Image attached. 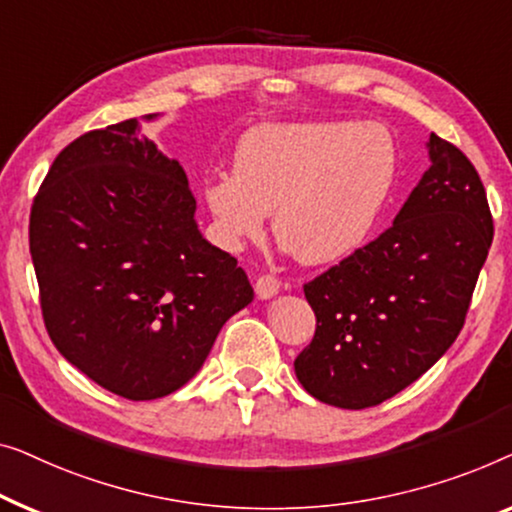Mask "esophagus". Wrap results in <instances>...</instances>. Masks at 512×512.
Here are the masks:
<instances>
[{
    "mask_svg": "<svg viewBox=\"0 0 512 512\" xmlns=\"http://www.w3.org/2000/svg\"><path fill=\"white\" fill-rule=\"evenodd\" d=\"M255 292H257L259 299L276 297V294L280 292V280L276 276H271V273H264V276L257 278Z\"/></svg>",
    "mask_w": 512,
    "mask_h": 512,
    "instance_id": "34e87169",
    "label": "esophagus"
}]
</instances>
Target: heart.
Masks as SVG:
<instances>
[{
	"label": "heart",
	"instance_id": "1",
	"mask_svg": "<svg viewBox=\"0 0 512 512\" xmlns=\"http://www.w3.org/2000/svg\"><path fill=\"white\" fill-rule=\"evenodd\" d=\"M394 174L397 146L380 125H262L241 139L234 174L204 183V201L222 246L259 239L276 208L278 239L301 262L325 264L369 239Z\"/></svg>",
	"mask_w": 512,
	"mask_h": 512
}]
</instances>
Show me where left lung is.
Instances as JSON below:
<instances>
[{
	"label": "left lung",
	"instance_id": "left-lung-1",
	"mask_svg": "<svg viewBox=\"0 0 512 512\" xmlns=\"http://www.w3.org/2000/svg\"><path fill=\"white\" fill-rule=\"evenodd\" d=\"M429 155L394 225L304 285L315 336L294 371L329 406L362 410L392 399L464 327L494 220L469 157L436 134Z\"/></svg>",
	"mask_w": 512,
	"mask_h": 512
}]
</instances>
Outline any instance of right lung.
I'll return each instance as SVG.
<instances>
[{"label": "right lung", "mask_w": 512, "mask_h": 512, "mask_svg": "<svg viewBox=\"0 0 512 512\" xmlns=\"http://www.w3.org/2000/svg\"><path fill=\"white\" fill-rule=\"evenodd\" d=\"M194 208L183 167L136 120L71 141L34 197L43 325L67 362L118 397L176 392L253 301L246 271L199 234Z\"/></svg>", "instance_id": "right-lung-1"}]
</instances>
